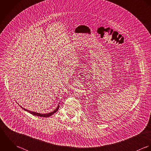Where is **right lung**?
Returning <instances> with one entry per match:
<instances>
[{
    "label": "right lung",
    "instance_id": "1",
    "mask_svg": "<svg viewBox=\"0 0 151 151\" xmlns=\"http://www.w3.org/2000/svg\"><path fill=\"white\" fill-rule=\"evenodd\" d=\"M20 106L23 110H26V111H28L29 113L32 114V115L37 116H39V117H49L51 116L52 115H53L55 113H56V112L58 110L59 107H60V106L58 105V107H57V108L54 111H52V112H51V113H47V114H40V113H36V112H34V111H30V110H26V109H24L23 107H22L21 106Z\"/></svg>",
    "mask_w": 151,
    "mask_h": 151
}]
</instances>
